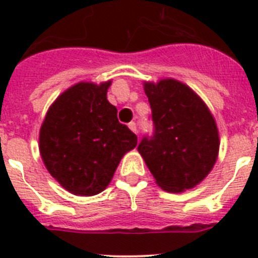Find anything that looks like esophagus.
Returning <instances> with one entry per match:
<instances>
[{"mask_svg":"<svg viewBox=\"0 0 258 258\" xmlns=\"http://www.w3.org/2000/svg\"><path fill=\"white\" fill-rule=\"evenodd\" d=\"M129 127H131L132 132H134V133H138V129H137V124L134 121L129 122Z\"/></svg>","mask_w":258,"mask_h":258,"instance_id":"esophagus-1","label":"esophagus"}]
</instances>
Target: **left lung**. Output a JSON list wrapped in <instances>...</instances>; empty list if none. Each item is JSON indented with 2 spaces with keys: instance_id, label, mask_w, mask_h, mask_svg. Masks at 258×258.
<instances>
[{
  "instance_id": "obj_1",
  "label": "left lung",
  "mask_w": 258,
  "mask_h": 258,
  "mask_svg": "<svg viewBox=\"0 0 258 258\" xmlns=\"http://www.w3.org/2000/svg\"><path fill=\"white\" fill-rule=\"evenodd\" d=\"M152 134H145L138 151L156 183L169 192L192 188L217 160L218 132L204 102L184 84L168 79L146 83Z\"/></svg>"
}]
</instances>
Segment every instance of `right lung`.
<instances>
[{
	"label": "right lung",
	"instance_id": "right-lung-1",
	"mask_svg": "<svg viewBox=\"0 0 258 258\" xmlns=\"http://www.w3.org/2000/svg\"><path fill=\"white\" fill-rule=\"evenodd\" d=\"M109 85L76 84L52 103L41 126L45 166L75 195L102 192L125 152L137 146V136L118 122L117 109L107 101Z\"/></svg>",
	"mask_w": 258,
	"mask_h": 258
}]
</instances>
